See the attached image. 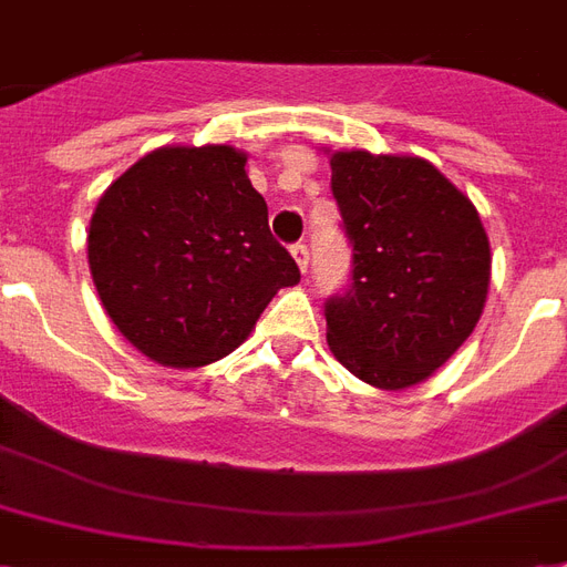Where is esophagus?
<instances>
[{
  "label": "esophagus",
  "instance_id": "34e87169",
  "mask_svg": "<svg viewBox=\"0 0 567 567\" xmlns=\"http://www.w3.org/2000/svg\"><path fill=\"white\" fill-rule=\"evenodd\" d=\"M291 255H293V261L300 265L302 274H309V246H306V244H293L291 246Z\"/></svg>",
  "mask_w": 567,
  "mask_h": 567
}]
</instances>
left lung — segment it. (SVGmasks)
<instances>
[{
    "label": "left lung",
    "mask_w": 567,
    "mask_h": 567,
    "mask_svg": "<svg viewBox=\"0 0 567 567\" xmlns=\"http://www.w3.org/2000/svg\"><path fill=\"white\" fill-rule=\"evenodd\" d=\"M330 166L351 244V285L323 302L330 351L371 386H413L485 309L491 246L478 210L427 159L339 151Z\"/></svg>",
    "instance_id": "obj_1"
}]
</instances>
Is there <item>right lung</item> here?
Listing matches in <instances>:
<instances>
[{
  "instance_id": "right-lung-1",
  "label": "right lung",
  "mask_w": 567,
  "mask_h": 567,
  "mask_svg": "<svg viewBox=\"0 0 567 567\" xmlns=\"http://www.w3.org/2000/svg\"><path fill=\"white\" fill-rule=\"evenodd\" d=\"M244 166L228 145L157 148L97 202L89 267L103 309L163 365L223 360L274 293L300 282Z\"/></svg>"
}]
</instances>
